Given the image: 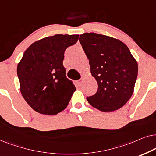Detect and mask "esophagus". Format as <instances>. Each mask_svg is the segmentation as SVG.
I'll return each mask as SVG.
<instances>
[{
    "instance_id": "1",
    "label": "esophagus",
    "mask_w": 156,
    "mask_h": 156,
    "mask_svg": "<svg viewBox=\"0 0 156 156\" xmlns=\"http://www.w3.org/2000/svg\"><path fill=\"white\" fill-rule=\"evenodd\" d=\"M76 84H77V86H78V87H80V86H81V85H82V80H78V81H77V83H76Z\"/></svg>"
}]
</instances>
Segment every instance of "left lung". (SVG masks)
Here are the masks:
<instances>
[{
    "label": "left lung",
    "instance_id": "8db88e82",
    "mask_svg": "<svg viewBox=\"0 0 156 156\" xmlns=\"http://www.w3.org/2000/svg\"><path fill=\"white\" fill-rule=\"evenodd\" d=\"M79 41L98 86L87 101L103 112L120 108L133 95L138 76V63L129 48L118 39L95 33L80 35Z\"/></svg>",
    "mask_w": 156,
    "mask_h": 156
}]
</instances>
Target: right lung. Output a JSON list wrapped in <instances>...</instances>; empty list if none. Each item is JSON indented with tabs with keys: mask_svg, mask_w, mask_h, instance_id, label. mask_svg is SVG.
<instances>
[{
	"mask_svg": "<svg viewBox=\"0 0 156 156\" xmlns=\"http://www.w3.org/2000/svg\"><path fill=\"white\" fill-rule=\"evenodd\" d=\"M78 36L58 34L36 41L18 64L20 92L38 113L56 115L69 103L76 88L66 76L63 61L66 48L76 44Z\"/></svg>",
	"mask_w": 156,
	"mask_h": 156,
	"instance_id": "add662e5",
	"label": "right lung"
}]
</instances>
